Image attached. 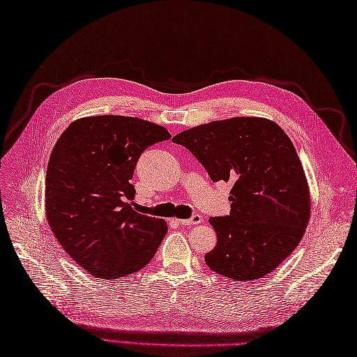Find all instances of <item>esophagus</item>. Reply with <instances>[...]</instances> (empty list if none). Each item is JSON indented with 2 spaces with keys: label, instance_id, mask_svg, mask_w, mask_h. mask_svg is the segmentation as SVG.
Returning a JSON list of instances; mask_svg holds the SVG:
<instances>
[{
  "label": "esophagus",
  "instance_id": "obj_1",
  "mask_svg": "<svg viewBox=\"0 0 357 357\" xmlns=\"http://www.w3.org/2000/svg\"><path fill=\"white\" fill-rule=\"evenodd\" d=\"M181 225H195V224H199V222H203V216L202 215H198V213H195V215H192L190 216L189 220H181V221H178Z\"/></svg>",
  "mask_w": 357,
  "mask_h": 357
}]
</instances>
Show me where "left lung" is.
<instances>
[{"label": "left lung", "instance_id": "left-lung-1", "mask_svg": "<svg viewBox=\"0 0 357 357\" xmlns=\"http://www.w3.org/2000/svg\"><path fill=\"white\" fill-rule=\"evenodd\" d=\"M212 181H231L230 213L213 216L207 266L234 282L262 279L301 241L310 215L306 176L291 139L273 121L231 118L172 137Z\"/></svg>", "mask_w": 357, "mask_h": 357}]
</instances>
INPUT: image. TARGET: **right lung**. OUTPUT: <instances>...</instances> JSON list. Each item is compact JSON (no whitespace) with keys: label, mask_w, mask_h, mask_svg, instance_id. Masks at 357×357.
I'll return each mask as SVG.
<instances>
[{"label":"right lung","mask_w":357,"mask_h":357,"mask_svg":"<svg viewBox=\"0 0 357 357\" xmlns=\"http://www.w3.org/2000/svg\"><path fill=\"white\" fill-rule=\"evenodd\" d=\"M160 126L102 115L69 126L50 155L47 220L66 253L97 279L113 280L150 264L167 222L132 207L136 163L149 146L168 141Z\"/></svg>","instance_id":"add662e5"}]
</instances>
